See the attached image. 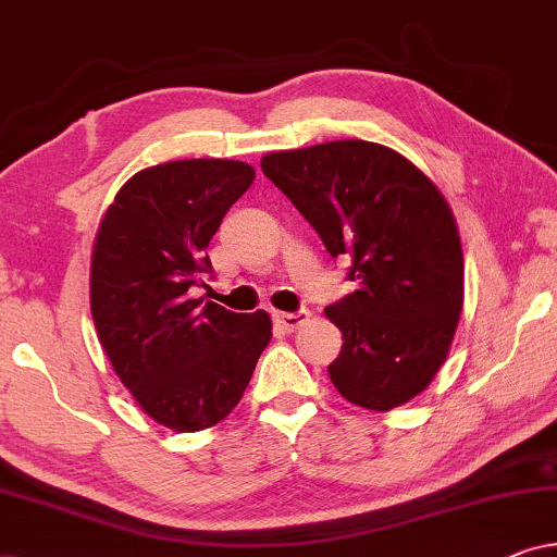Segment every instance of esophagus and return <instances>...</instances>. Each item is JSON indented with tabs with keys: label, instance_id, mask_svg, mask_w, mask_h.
Masks as SVG:
<instances>
[{
	"label": "esophagus",
	"instance_id": "obj_1",
	"mask_svg": "<svg viewBox=\"0 0 557 557\" xmlns=\"http://www.w3.org/2000/svg\"><path fill=\"white\" fill-rule=\"evenodd\" d=\"M307 322H309V311L307 309H301V311H276V314H273V324H276L278 330H284V332L299 330V326L307 324Z\"/></svg>",
	"mask_w": 557,
	"mask_h": 557
}]
</instances>
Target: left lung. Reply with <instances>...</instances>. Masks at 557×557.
Masks as SVG:
<instances>
[{
    "label": "left lung",
    "mask_w": 557,
    "mask_h": 557,
    "mask_svg": "<svg viewBox=\"0 0 557 557\" xmlns=\"http://www.w3.org/2000/svg\"><path fill=\"white\" fill-rule=\"evenodd\" d=\"M261 170L307 218L355 292L324 314L342 349V398L391 410L425 391L451 347L463 304L459 231L444 195L398 151L362 139L273 151Z\"/></svg>",
    "instance_id": "obj_1"
}]
</instances>
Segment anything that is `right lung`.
I'll use <instances>...</instances> for the list:
<instances>
[{"label":"right lung","instance_id":"right-lung-1","mask_svg":"<svg viewBox=\"0 0 557 557\" xmlns=\"http://www.w3.org/2000/svg\"><path fill=\"white\" fill-rule=\"evenodd\" d=\"M256 172L233 159L149 166L106 210L90 263V311L121 383L172 431H202L238 406L271 339L265 311L189 299L205 250Z\"/></svg>","mask_w":557,"mask_h":557}]
</instances>
